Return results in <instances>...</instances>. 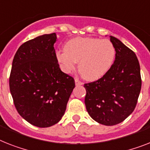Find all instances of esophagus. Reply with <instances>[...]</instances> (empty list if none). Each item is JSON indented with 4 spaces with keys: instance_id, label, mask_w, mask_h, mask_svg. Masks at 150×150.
I'll return each instance as SVG.
<instances>
[{
    "instance_id": "esophagus-1",
    "label": "esophagus",
    "mask_w": 150,
    "mask_h": 150,
    "mask_svg": "<svg viewBox=\"0 0 150 150\" xmlns=\"http://www.w3.org/2000/svg\"><path fill=\"white\" fill-rule=\"evenodd\" d=\"M75 83H76V86H80V85H83V83L80 81V80H79L77 79V78H76L75 79Z\"/></svg>"
}]
</instances>
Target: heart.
I'll return each instance as SVG.
<instances>
[{
    "label": "heart",
    "instance_id": "obj_1",
    "mask_svg": "<svg viewBox=\"0 0 150 150\" xmlns=\"http://www.w3.org/2000/svg\"><path fill=\"white\" fill-rule=\"evenodd\" d=\"M116 57V49L109 40L94 38H76L67 42L64 50L56 53V59L61 70L70 74L78 68L80 74L88 80L100 79L108 72Z\"/></svg>",
    "mask_w": 150,
    "mask_h": 150
}]
</instances>
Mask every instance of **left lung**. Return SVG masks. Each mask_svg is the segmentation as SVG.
I'll use <instances>...</instances> for the list:
<instances>
[{
	"label": "left lung",
	"instance_id": "1",
	"mask_svg": "<svg viewBox=\"0 0 150 150\" xmlns=\"http://www.w3.org/2000/svg\"><path fill=\"white\" fill-rule=\"evenodd\" d=\"M110 38L116 49L112 66L98 80L84 84L86 110L92 119L105 126L118 124L133 112L142 85L134 52L117 38Z\"/></svg>",
	"mask_w": 150,
	"mask_h": 150
}]
</instances>
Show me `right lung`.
I'll list each match as a JSON object with an SVG mask.
<instances>
[{
	"mask_svg": "<svg viewBox=\"0 0 150 150\" xmlns=\"http://www.w3.org/2000/svg\"><path fill=\"white\" fill-rule=\"evenodd\" d=\"M55 33L23 43L16 52L9 79L17 112L26 121L45 128L64 116L75 82L60 70L54 45Z\"/></svg>",
	"mask_w": 150,
	"mask_h": 150,
	"instance_id": "add662e5",
	"label": "right lung"
}]
</instances>
